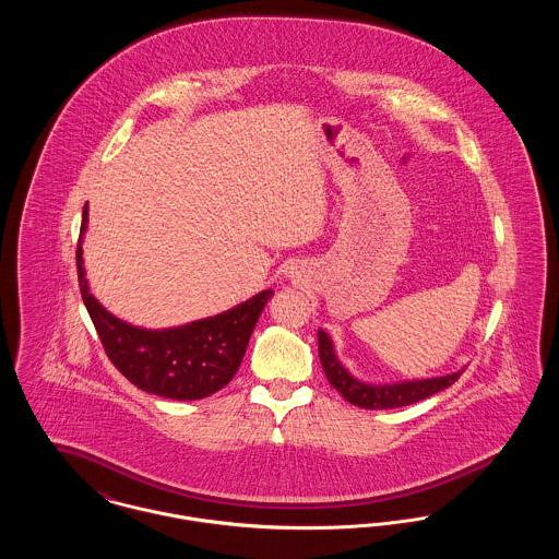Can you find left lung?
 <instances>
[{
	"instance_id": "1",
	"label": "left lung",
	"mask_w": 559,
	"mask_h": 559,
	"mask_svg": "<svg viewBox=\"0 0 559 559\" xmlns=\"http://www.w3.org/2000/svg\"><path fill=\"white\" fill-rule=\"evenodd\" d=\"M319 356L320 365L329 383L344 396V399L369 411H381V408H399L408 406L419 400L429 399L442 390L452 385L459 374L463 371L444 374V377H431V379H417V381H400V383H383V385H371L362 383L356 377L347 372L346 367L335 356V347L331 337L320 329L319 331Z\"/></svg>"
}]
</instances>
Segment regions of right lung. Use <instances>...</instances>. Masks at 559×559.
Instances as JSON below:
<instances>
[{
    "instance_id": "obj_1",
    "label": "right lung",
    "mask_w": 559,
    "mask_h": 559,
    "mask_svg": "<svg viewBox=\"0 0 559 559\" xmlns=\"http://www.w3.org/2000/svg\"><path fill=\"white\" fill-rule=\"evenodd\" d=\"M87 228V205L83 207L78 276L81 297L94 322L98 337L117 371L135 388L171 400L207 399L233 381L272 289L185 326L148 331L112 317L90 293L83 267V235Z\"/></svg>"
}]
</instances>
